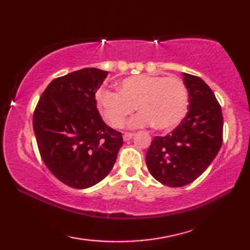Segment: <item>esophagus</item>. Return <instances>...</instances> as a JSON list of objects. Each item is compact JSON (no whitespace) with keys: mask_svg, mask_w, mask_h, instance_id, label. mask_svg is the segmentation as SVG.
I'll list each match as a JSON object with an SVG mask.
<instances>
[{"mask_svg":"<svg viewBox=\"0 0 250 250\" xmlns=\"http://www.w3.org/2000/svg\"><path fill=\"white\" fill-rule=\"evenodd\" d=\"M134 136V133H129V132H126V133L124 134V140L126 142V141H130L132 137Z\"/></svg>","mask_w":250,"mask_h":250,"instance_id":"esophagus-1","label":"esophagus"}]
</instances>
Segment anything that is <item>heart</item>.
<instances>
[{
	"mask_svg": "<svg viewBox=\"0 0 250 250\" xmlns=\"http://www.w3.org/2000/svg\"><path fill=\"white\" fill-rule=\"evenodd\" d=\"M97 102L103 117L114 128L124 126L137 106L141 113L130 121L131 128L153 125L159 130H171L187 114L189 94L180 78L136 75L121 81L118 92L101 90Z\"/></svg>",
	"mask_w": 250,
	"mask_h": 250,
	"instance_id": "b5f03b06",
	"label": "heart"
}]
</instances>
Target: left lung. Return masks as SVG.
<instances>
[{
	"label": "left lung",
	"mask_w": 250,
	"mask_h": 250,
	"mask_svg": "<svg viewBox=\"0 0 250 250\" xmlns=\"http://www.w3.org/2000/svg\"><path fill=\"white\" fill-rule=\"evenodd\" d=\"M189 92L188 111L171 133L155 136L146 153V164L158 182L168 187L192 183L218 153L224 117L215 94L203 79L184 73Z\"/></svg>",
	"instance_id": "1"
}]
</instances>
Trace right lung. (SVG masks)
<instances>
[{
    "mask_svg": "<svg viewBox=\"0 0 250 250\" xmlns=\"http://www.w3.org/2000/svg\"><path fill=\"white\" fill-rule=\"evenodd\" d=\"M108 72L86 67L54 79L37 102L33 129L45 166L68 187L86 189L113 168L124 144L105 124L95 92Z\"/></svg>",
    "mask_w": 250,
    "mask_h": 250,
    "instance_id": "1",
    "label": "right lung"
}]
</instances>
